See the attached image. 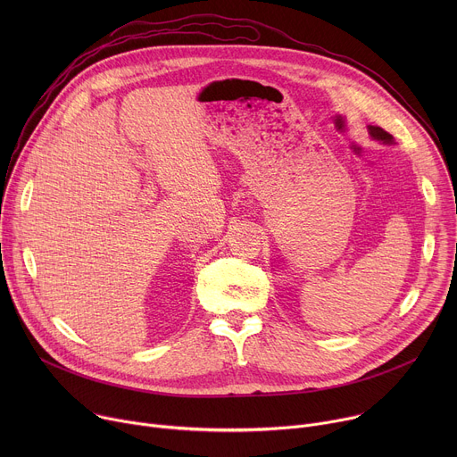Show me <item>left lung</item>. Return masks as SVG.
<instances>
[{"label": "left lung", "mask_w": 457, "mask_h": 457, "mask_svg": "<svg viewBox=\"0 0 457 457\" xmlns=\"http://www.w3.org/2000/svg\"><path fill=\"white\" fill-rule=\"evenodd\" d=\"M367 132H369V136L374 139V141H379L381 145H386V146H393V145H396L395 143V137L390 136V134H386L383 128H379V126H367Z\"/></svg>", "instance_id": "8db88e82"}]
</instances>
